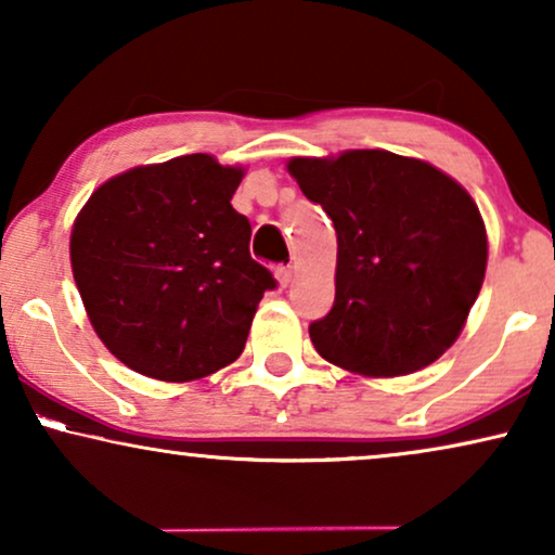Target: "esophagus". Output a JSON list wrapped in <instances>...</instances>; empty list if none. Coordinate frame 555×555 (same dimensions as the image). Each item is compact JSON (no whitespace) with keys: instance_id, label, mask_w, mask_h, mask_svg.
I'll return each mask as SVG.
<instances>
[{"instance_id":"34e87169","label":"esophagus","mask_w":555,"mask_h":555,"mask_svg":"<svg viewBox=\"0 0 555 555\" xmlns=\"http://www.w3.org/2000/svg\"><path fill=\"white\" fill-rule=\"evenodd\" d=\"M293 275H295V270L293 268H278L275 270V278H278V283H280V287H287L293 283Z\"/></svg>"}]
</instances>
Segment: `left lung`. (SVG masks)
<instances>
[{"instance_id":"left-lung-1","label":"left lung","mask_w":555,"mask_h":555,"mask_svg":"<svg viewBox=\"0 0 555 555\" xmlns=\"http://www.w3.org/2000/svg\"><path fill=\"white\" fill-rule=\"evenodd\" d=\"M287 171L338 237L336 302L310 325L315 351L371 378L435 363L460 338L488 268V232L467 189L384 149L295 156Z\"/></svg>"}]
</instances>
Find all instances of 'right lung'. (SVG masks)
<instances>
[{
    "label": "right lung",
    "mask_w": 555,
    "mask_h": 555,
    "mask_svg": "<svg viewBox=\"0 0 555 555\" xmlns=\"http://www.w3.org/2000/svg\"><path fill=\"white\" fill-rule=\"evenodd\" d=\"M242 166L209 154L133 166L95 189L70 232L88 321L120 363L184 384L237 361L270 270L232 209Z\"/></svg>",
    "instance_id": "1"
}]
</instances>
